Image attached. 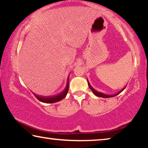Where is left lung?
I'll list each match as a JSON object with an SVG mask.
<instances>
[{
    "mask_svg": "<svg viewBox=\"0 0 148 148\" xmlns=\"http://www.w3.org/2000/svg\"><path fill=\"white\" fill-rule=\"evenodd\" d=\"M87 82H88V86H89V88L91 89V90L92 91V92H93V94H94L95 95H96L97 97H103V98H110V97H116V96H117V95H119V94L120 93V92H121L123 91V90L125 89V87H125L124 88H123V89L121 90V91L117 92V93H116V94H114V95H106V94H104V93H102V92H98L97 91H96V90L94 89V88H92V87L91 86V85H90L89 82H88V80H87Z\"/></svg>",
    "mask_w": 148,
    "mask_h": 148,
    "instance_id": "8db88e82",
    "label": "left lung"
}]
</instances>
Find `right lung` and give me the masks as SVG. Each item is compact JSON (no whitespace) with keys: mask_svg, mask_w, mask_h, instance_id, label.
Segmentation results:
<instances>
[{"mask_svg":"<svg viewBox=\"0 0 148 148\" xmlns=\"http://www.w3.org/2000/svg\"><path fill=\"white\" fill-rule=\"evenodd\" d=\"M69 75L68 78H67L66 82V86L65 87L64 89L62 92H60L59 94H57L54 96H40V95H37L34 94L35 97H36V99L39 100L40 101L42 102H44V103H55V102H59L61 100L63 99L66 96L67 93H68L69 91Z\"/></svg>","mask_w":148,"mask_h":148,"instance_id":"right-lung-1","label":"right lung"}]
</instances>
